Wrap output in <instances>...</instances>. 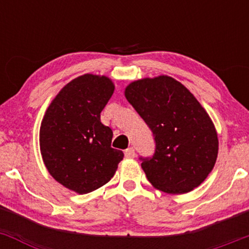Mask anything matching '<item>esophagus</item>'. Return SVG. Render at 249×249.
<instances>
[{
    "label": "esophagus",
    "instance_id": "esophagus-1",
    "mask_svg": "<svg viewBox=\"0 0 249 249\" xmlns=\"http://www.w3.org/2000/svg\"><path fill=\"white\" fill-rule=\"evenodd\" d=\"M125 157H126V158H134V157H136V151H134V148L133 147H128V148H126V150H125Z\"/></svg>",
    "mask_w": 249,
    "mask_h": 249
}]
</instances>
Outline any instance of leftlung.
I'll return each instance as SVG.
<instances>
[{"instance_id": "obj_1", "label": "left lung", "mask_w": 249, "mask_h": 249, "mask_svg": "<svg viewBox=\"0 0 249 249\" xmlns=\"http://www.w3.org/2000/svg\"><path fill=\"white\" fill-rule=\"evenodd\" d=\"M124 93L154 137V154L141 158L148 181L171 194L198 187L213 170L219 150L218 133L198 99L166 75L134 81Z\"/></svg>"}]
</instances>
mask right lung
I'll return each instance as SVG.
<instances>
[{
  "label": "right lung",
  "instance_id": "add662e5",
  "mask_svg": "<svg viewBox=\"0 0 249 249\" xmlns=\"http://www.w3.org/2000/svg\"><path fill=\"white\" fill-rule=\"evenodd\" d=\"M113 91L115 84L108 77L85 73L57 93L43 117V162L56 181L78 194L110 181L124 157L111 147L112 130L101 122Z\"/></svg>",
  "mask_w": 249,
  "mask_h": 249
}]
</instances>
